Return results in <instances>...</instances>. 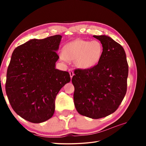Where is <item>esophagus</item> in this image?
I'll use <instances>...</instances> for the list:
<instances>
[{
  "instance_id": "obj_1",
  "label": "esophagus",
  "mask_w": 146,
  "mask_h": 146,
  "mask_svg": "<svg viewBox=\"0 0 146 146\" xmlns=\"http://www.w3.org/2000/svg\"><path fill=\"white\" fill-rule=\"evenodd\" d=\"M69 74H70V78H72V77L74 76V72H73V70H69Z\"/></svg>"
}]
</instances>
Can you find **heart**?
Returning <instances> with one entry per match:
<instances>
[{
	"label": "heart",
	"instance_id": "b5f03b06",
	"mask_svg": "<svg viewBox=\"0 0 146 146\" xmlns=\"http://www.w3.org/2000/svg\"><path fill=\"white\" fill-rule=\"evenodd\" d=\"M104 48L99 41L77 39L68 43L64 51L60 52V58L63 61L74 60L78 68L88 69L94 67L101 60Z\"/></svg>",
	"mask_w": 146,
	"mask_h": 146
}]
</instances>
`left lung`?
I'll list each match as a JSON object with an SVG mask.
<instances>
[{"label": "left lung", "instance_id": "8db88e82", "mask_svg": "<svg viewBox=\"0 0 146 146\" xmlns=\"http://www.w3.org/2000/svg\"><path fill=\"white\" fill-rule=\"evenodd\" d=\"M103 46L98 64L88 69H77L72 78L74 105L79 114L99 119L114 113L127 92L129 74L123 48L107 35H94Z\"/></svg>", "mask_w": 146, "mask_h": 146}]
</instances>
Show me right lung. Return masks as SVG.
<instances>
[{
	"label": "right lung",
	"instance_id": "obj_1",
	"mask_svg": "<svg viewBox=\"0 0 146 146\" xmlns=\"http://www.w3.org/2000/svg\"><path fill=\"white\" fill-rule=\"evenodd\" d=\"M62 36L32 39L13 51L8 66L6 93L14 111L32 123L51 118L57 94L70 81L68 72L55 68Z\"/></svg>",
	"mask_w": 146,
	"mask_h": 146
}]
</instances>
